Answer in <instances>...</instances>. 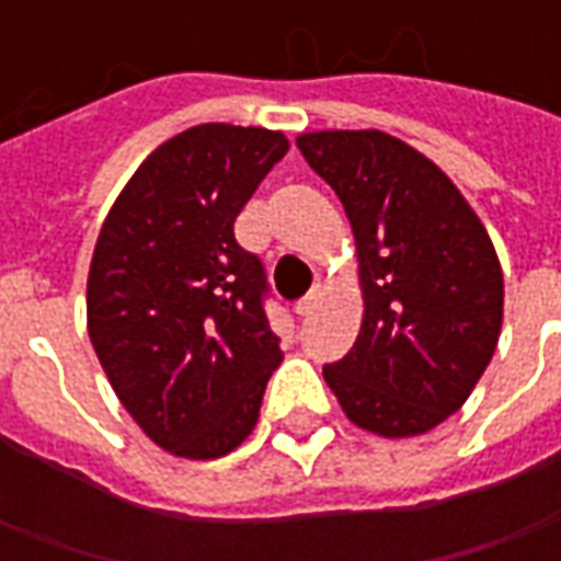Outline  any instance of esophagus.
I'll use <instances>...</instances> for the list:
<instances>
[{"label": "esophagus", "mask_w": 561, "mask_h": 561, "mask_svg": "<svg viewBox=\"0 0 561 561\" xmlns=\"http://www.w3.org/2000/svg\"><path fill=\"white\" fill-rule=\"evenodd\" d=\"M318 300H321V285H316L312 291L306 294L304 300H297V316H312V309L318 306Z\"/></svg>", "instance_id": "obj_1"}]
</instances>
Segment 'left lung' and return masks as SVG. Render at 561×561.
Wrapping results in <instances>:
<instances>
[{
    "label": "left lung",
    "mask_w": 561,
    "mask_h": 561,
    "mask_svg": "<svg viewBox=\"0 0 561 561\" xmlns=\"http://www.w3.org/2000/svg\"><path fill=\"white\" fill-rule=\"evenodd\" d=\"M297 147L340 195L360 257V336L324 381L369 433H426L495 352L505 282L493 243L457 185L385 131H312Z\"/></svg>",
    "instance_id": "8db88e82"
}]
</instances>
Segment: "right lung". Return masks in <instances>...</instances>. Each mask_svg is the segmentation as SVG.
<instances>
[{"label":"right lung","mask_w":561,"mask_h":561,"mask_svg":"<svg viewBox=\"0 0 561 561\" xmlns=\"http://www.w3.org/2000/svg\"><path fill=\"white\" fill-rule=\"evenodd\" d=\"M282 131L207 123L161 144L92 252V348L126 412L164 450L216 459L243 442L279 366L261 257L233 237Z\"/></svg>","instance_id":"add662e5"}]
</instances>
